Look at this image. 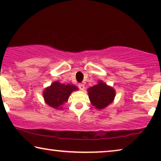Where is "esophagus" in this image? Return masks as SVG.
<instances>
[{"label":"esophagus","instance_id":"34e87169","mask_svg":"<svg viewBox=\"0 0 161 161\" xmlns=\"http://www.w3.org/2000/svg\"><path fill=\"white\" fill-rule=\"evenodd\" d=\"M78 88H80V90L83 91L84 89H85V85H84V84H82V83L78 84Z\"/></svg>","mask_w":161,"mask_h":161}]
</instances>
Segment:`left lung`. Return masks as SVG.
I'll return each mask as SVG.
<instances>
[{
  "label": "left lung",
  "instance_id": "left-lung-1",
  "mask_svg": "<svg viewBox=\"0 0 161 161\" xmlns=\"http://www.w3.org/2000/svg\"><path fill=\"white\" fill-rule=\"evenodd\" d=\"M88 98L91 104L97 109H103L112 103L116 96L115 90L103 80L88 88Z\"/></svg>",
  "mask_w": 161,
  "mask_h": 161
}]
</instances>
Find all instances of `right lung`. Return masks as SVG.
I'll return each instance as SVG.
<instances>
[{"label":"right lung","instance_id":"add662e5","mask_svg":"<svg viewBox=\"0 0 161 161\" xmlns=\"http://www.w3.org/2000/svg\"><path fill=\"white\" fill-rule=\"evenodd\" d=\"M78 90V88L76 86L65 85L58 81H54L50 86L44 88L43 97L45 103L50 107L63 109V106L68 101L71 93Z\"/></svg>","mask_w":161,"mask_h":161}]
</instances>
